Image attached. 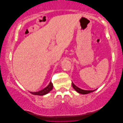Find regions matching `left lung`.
<instances>
[{
	"label": "left lung",
	"instance_id": "obj_1",
	"mask_svg": "<svg viewBox=\"0 0 123 123\" xmlns=\"http://www.w3.org/2000/svg\"><path fill=\"white\" fill-rule=\"evenodd\" d=\"M72 86H73V88L74 89V90L76 91L77 92H78V93H81V94H83V95H85V94H88V93H90L91 92H92L93 91H95V90H93V91H90V90H82V89H80V88H78V87H77L76 86H75L74 85V83L72 82Z\"/></svg>",
	"mask_w": 123,
	"mask_h": 123
}]
</instances>
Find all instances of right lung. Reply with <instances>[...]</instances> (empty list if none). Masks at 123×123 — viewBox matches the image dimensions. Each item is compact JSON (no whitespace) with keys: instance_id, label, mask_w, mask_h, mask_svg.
Returning <instances> with one entry per match:
<instances>
[{"instance_id":"add662e5","label":"right lung","mask_w":123,"mask_h":123,"mask_svg":"<svg viewBox=\"0 0 123 123\" xmlns=\"http://www.w3.org/2000/svg\"><path fill=\"white\" fill-rule=\"evenodd\" d=\"M53 83H52V82H50L49 85L46 87H45V88H43V90H42L38 92H30V93H31V94H32V95H34L43 96V95H46V94L49 93V92L50 91L53 89Z\"/></svg>"}]
</instances>
